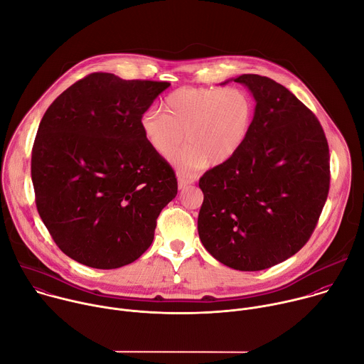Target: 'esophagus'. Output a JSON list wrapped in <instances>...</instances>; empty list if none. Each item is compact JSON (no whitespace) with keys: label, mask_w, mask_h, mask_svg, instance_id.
<instances>
[{"label":"esophagus","mask_w":364,"mask_h":364,"mask_svg":"<svg viewBox=\"0 0 364 364\" xmlns=\"http://www.w3.org/2000/svg\"><path fill=\"white\" fill-rule=\"evenodd\" d=\"M191 183H193V180H188V178H186V177L178 176V188H184V187H187V186L191 184Z\"/></svg>","instance_id":"obj_1"}]
</instances>
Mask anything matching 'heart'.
Here are the masks:
<instances>
[{"mask_svg": "<svg viewBox=\"0 0 364 364\" xmlns=\"http://www.w3.org/2000/svg\"><path fill=\"white\" fill-rule=\"evenodd\" d=\"M162 111L141 117V129L149 146L170 157L183 174L230 160L245 144L255 114L252 96L242 87H180L163 102ZM186 135H183V132Z\"/></svg>", "mask_w": 364, "mask_h": 364, "instance_id": "obj_1", "label": "heart"}]
</instances>
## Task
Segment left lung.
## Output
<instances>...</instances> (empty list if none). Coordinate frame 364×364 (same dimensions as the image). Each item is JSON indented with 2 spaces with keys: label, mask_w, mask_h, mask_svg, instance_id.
<instances>
[{
  "label": "left lung",
  "mask_w": 364,
  "mask_h": 364,
  "mask_svg": "<svg viewBox=\"0 0 364 364\" xmlns=\"http://www.w3.org/2000/svg\"><path fill=\"white\" fill-rule=\"evenodd\" d=\"M256 107L249 135L226 163L198 181V236L237 271H262L295 255L313 235L330 188L324 129L285 86L259 75L233 79Z\"/></svg>",
  "instance_id": "1"
}]
</instances>
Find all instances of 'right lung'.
I'll list each match as a JSON object with an SVG mask.
<instances>
[{"label": "right lung", "mask_w": 364, "mask_h": 364, "mask_svg": "<svg viewBox=\"0 0 364 364\" xmlns=\"http://www.w3.org/2000/svg\"><path fill=\"white\" fill-rule=\"evenodd\" d=\"M168 86L90 73L43 115L31 151L36 205L73 261L115 269L151 246L177 178L146 142L141 117Z\"/></svg>", "instance_id": "right-lung-1"}]
</instances>
